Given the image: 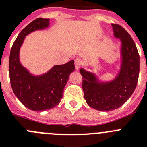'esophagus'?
I'll return each instance as SVG.
<instances>
[{
	"label": "esophagus",
	"mask_w": 147,
	"mask_h": 147,
	"mask_svg": "<svg viewBox=\"0 0 147 147\" xmlns=\"http://www.w3.org/2000/svg\"><path fill=\"white\" fill-rule=\"evenodd\" d=\"M82 64V61L80 59H75V69L78 70Z\"/></svg>",
	"instance_id": "1"
}]
</instances>
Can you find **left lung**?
Segmentation results:
<instances>
[{
	"instance_id": "obj_1",
	"label": "left lung",
	"mask_w": 147,
	"mask_h": 147,
	"mask_svg": "<svg viewBox=\"0 0 147 147\" xmlns=\"http://www.w3.org/2000/svg\"><path fill=\"white\" fill-rule=\"evenodd\" d=\"M114 37L120 39L121 67L110 82H100L95 74L80 69L82 89L88 105L100 111H110L122 106L131 96L138 84L140 56L130 34L122 26L111 24Z\"/></svg>"
}]
</instances>
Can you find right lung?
Wrapping results in <instances>:
<instances>
[{
	"label": "right lung",
	"instance_id": "add662e5",
	"mask_svg": "<svg viewBox=\"0 0 147 147\" xmlns=\"http://www.w3.org/2000/svg\"><path fill=\"white\" fill-rule=\"evenodd\" d=\"M49 25V19L38 18L31 22L19 33L9 54L12 89L24 106L34 111L49 110L60 103L69 76L75 69L74 61L72 60L65 65H55L44 74L34 76L20 63L19 50L25 36L46 28Z\"/></svg>",
	"mask_w": 147,
	"mask_h": 147
}]
</instances>
